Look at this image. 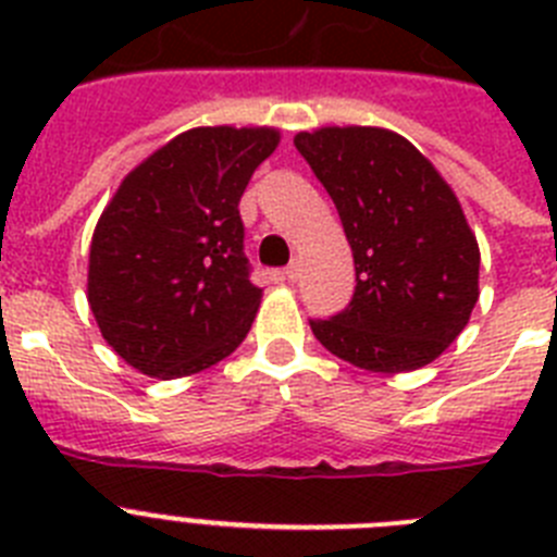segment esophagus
Instances as JSON below:
<instances>
[{"instance_id":"1","label":"esophagus","mask_w":557,"mask_h":557,"mask_svg":"<svg viewBox=\"0 0 557 557\" xmlns=\"http://www.w3.org/2000/svg\"><path fill=\"white\" fill-rule=\"evenodd\" d=\"M284 275H287L289 282H295V278L301 275V262H298V259H293V262H289L287 268H284Z\"/></svg>"}]
</instances>
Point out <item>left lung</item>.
<instances>
[{
    "instance_id": "obj_1",
    "label": "left lung",
    "mask_w": 557,
    "mask_h": 557,
    "mask_svg": "<svg viewBox=\"0 0 557 557\" xmlns=\"http://www.w3.org/2000/svg\"><path fill=\"white\" fill-rule=\"evenodd\" d=\"M295 147L332 195L357 270L351 304L312 334L373 373L430 366L480 298V245L455 189L387 127H314Z\"/></svg>"
}]
</instances>
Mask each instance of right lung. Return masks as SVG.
<instances>
[{
  "label": "right lung",
  "mask_w": 557,
  "mask_h": 557,
  "mask_svg": "<svg viewBox=\"0 0 557 557\" xmlns=\"http://www.w3.org/2000/svg\"><path fill=\"white\" fill-rule=\"evenodd\" d=\"M278 127L178 133L122 178L88 250V307L108 346L145 376L218 366L262 304L243 253L239 198Z\"/></svg>",
  "instance_id": "right-lung-1"
}]
</instances>
